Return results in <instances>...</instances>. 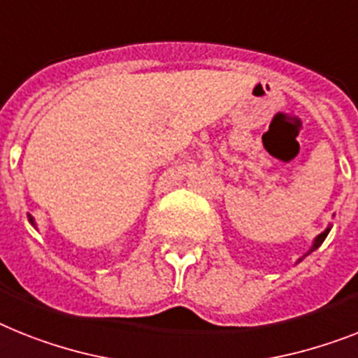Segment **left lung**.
Returning <instances> with one entry per match:
<instances>
[{
  "label": "left lung",
  "instance_id": "obj_1",
  "mask_svg": "<svg viewBox=\"0 0 358 358\" xmlns=\"http://www.w3.org/2000/svg\"><path fill=\"white\" fill-rule=\"evenodd\" d=\"M331 227H333V225H331V223H329V225H327V229L324 230V232H320V234H318L317 238L313 239V245H311V247H309V250H307V252L303 254L302 258H298V262H296V264H300V262H302V259L306 258V256H309V254H311V252H315V250H317L318 247H320V245L324 243V239L327 238V234H329V230H331Z\"/></svg>",
  "mask_w": 358,
  "mask_h": 358
}]
</instances>
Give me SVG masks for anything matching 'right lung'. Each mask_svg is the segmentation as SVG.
<instances>
[{
  "instance_id": "1",
  "label": "right lung",
  "mask_w": 358,
  "mask_h": 358,
  "mask_svg": "<svg viewBox=\"0 0 358 358\" xmlns=\"http://www.w3.org/2000/svg\"><path fill=\"white\" fill-rule=\"evenodd\" d=\"M27 217H29V223H31V225L38 230V225H36V221H34V217H32L31 214H27Z\"/></svg>"
}]
</instances>
